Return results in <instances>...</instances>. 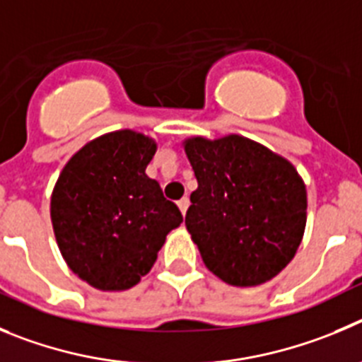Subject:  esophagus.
Wrapping results in <instances>:
<instances>
[{
	"label": "esophagus",
	"mask_w": 362,
	"mask_h": 362,
	"mask_svg": "<svg viewBox=\"0 0 362 362\" xmlns=\"http://www.w3.org/2000/svg\"><path fill=\"white\" fill-rule=\"evenodd\" d=\"M178 207H180L182 214H185V211H187V207H189V198L187 197L180 198V200H178Z\"/></svg>",
	"instance_id": "obj_1"
}]
</instances>
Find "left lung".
I'll return each mask as SVG.
<instances>
[{"mask_svg":"<svg viewBox=\"0 0 362 362\" xmlns=\"http://www.w3.org/2000/svg\"><path fill=\"white\" fill-rule=\"evenodd\" d=\"M198 187L185 227L205 267L234 286L278 276L307 226V187L294 165L242 135L184 141Z\"/></svg>","mask_w":362,"mask_h":362,"instance_id":"8db88e82","label":"left lung"}]
</instances>
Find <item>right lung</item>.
I'll return each mask as SVG.
<instances>
[{"mask_svg": "<svg viewBox=\"0 0 362 362\" xmlns=\"http://www.w3.org/2000/svg\"><path fill=\"white\" fill-rule=\"evenodd\" d=\"M157 142L133 129L100 135L66 162L50 218L74 274L99 291H128L157 262L182 213L146 168Z\"/></svg>", "mask_w": 362, "mask_h": 362, "instance_id": "right-lung-1", "label": "right lung"}]
</instances>
